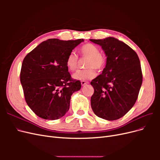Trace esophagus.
<instances>
[{"label": "esophagus", "mask_w": 160, "mask_h": 160, "mask_svg": "<svg viewBox=\"0 0 160 160\" xmlns=\"http://www.w3.org/2000/svg\"><path fill=\"white\" fill-rule=\"evenodd\" d=\"M81 85H82V86H84V85H87V84H88L89 82L85 81H81Z\"/></svg>", "instance_id": "obj_1"}]
</instances>
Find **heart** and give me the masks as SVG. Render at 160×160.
Here are the masks:
<instances>
[{"instance_id":"heart-1","label":"heart","mask_w":160,"mask_h":160,"mask_svg":"<svg viewBox=\"0 0 160 160\" xmlns=\"http://www.w3.org/2000/svg\"><path fill=\"white\" fill-rule=\"evenodd\" d=\"M80 53L82 57L87 58L85 67L87 69L77 71L72 75L75 79L86 81L93 79L96 76L95 69L100 70L103 68L105 62L104 57L101 54V51L96 45L87 43L81 47ZM79 57L74 51L71 52L66 59L67 69L74 71L78 67Z\"/></svg>"}]
</instances>
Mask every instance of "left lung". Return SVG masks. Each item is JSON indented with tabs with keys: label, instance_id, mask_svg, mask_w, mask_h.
<instances>
[{
	"label": "left lung",
	"instance_id": "obj_1",
	"mask_svg": "<svg viewBox=\"0 0 160 160\" xmlns=\"http://www.w3.org/2000/svg\"><path fill=\"white\" fill-rule=\"evenodd\" d=\"M90 41L100 45L107 57L102 73L91 82L94 88L91 108L99 118L118 119L138 99L143 80L139 59L132 48L115 38Z\"/></svg>",
	"mask_w": 160,
	"mask_h": 160
}]
</instances>
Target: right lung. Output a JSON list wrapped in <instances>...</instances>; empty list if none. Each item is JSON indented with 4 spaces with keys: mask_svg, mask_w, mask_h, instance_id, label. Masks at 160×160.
<instances>
[{
    "mask_svg": "<svg viewBox=\"0 0 160 160\" xmlns=\"http://www.w3.org/2000/svg\"><path fill=\"white\" fill-rule=\"evenodd\" d=\"M83 39L61 41L50 38L26 55L20 79L25 101L38 117L58 119L68 111L72 94L81 89L66 65V59Z\"/></svg>",
    "mask_w": 160,
    "mask_h": 160,
    "instance_id": "1",
    "label": "right lung"
}]
</instances>
